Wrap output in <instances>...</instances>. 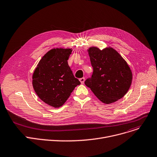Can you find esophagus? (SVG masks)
Instances as JSON below:
<instances>
[{
  "label": "esophagus",
  "mask_w": 157,
  "mask_h": 157,
  "mask_svg": "<svg viewBox=\"0 0 157 157\" xmlns=\"http://www.w3.org/2000/svg\"><path fill=\"white\" fill-rule=\"evenodd\" d=\"M85 78H80V79H79V81H80V82H81V84H83V83H84V82H85Z\"/></svg>",
  "instance_id": "34e87169"
}]
</instances>
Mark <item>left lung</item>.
I'll list each match as a JSON object with an SVG mask.
<instances>
[{"instance_id": "8db88e82", "label": "left lung", "mask_w": 157, "mask_h": 157, "mask_svg": "<svg viewBox=\"0 0 157 157\" xmlns=\"http://www.w3.org/2000/svg\"><path fill=\"white\" fill-rule=\"evenodd\" d=\"M93 75L85 83L103 103L110 104L122 98L128 91L132 79L131 70L118 52L112 47L88 50Z\"/></svg>"}]
</instances>
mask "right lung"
Returning a JSON list of instances; mask_svg holds the SVG:
<instances>
[{
    "instance_id": "right-lung-1",
    "label": "right lung",
    "mask_w": 157,
    "mask_h": 157,
    "mask_svg": "<svg viewBox=\"0 0 157 157\" xmlns=\"http://www.w3.org/2000/svg\"><path fill=\"white\" fill-rule=\"evenodd\" d=\"M71 48H57L49 50L38 62L32 84L38 97L55 108L61 107L80 81L68 65Z\"/></svg>"
}]
</instances>
